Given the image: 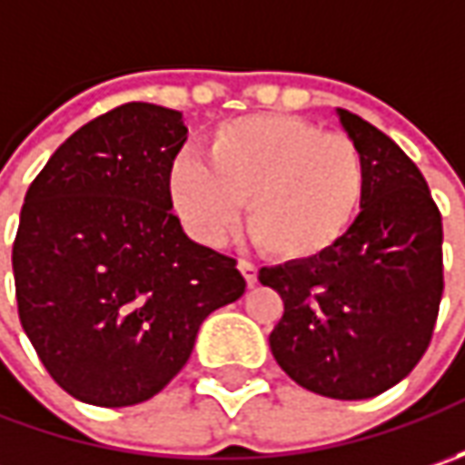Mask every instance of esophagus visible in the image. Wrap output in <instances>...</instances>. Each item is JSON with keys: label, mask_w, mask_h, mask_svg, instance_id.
<instances>
[{"label": "esophagus", "mask_w": 465, "mask_h": 465, "mask_svg": "<svg viewBox=\"0 0 465 465\" xmlns=\"http://www.w3.org/2000/svg\"><path fill=\"white\" fill-rule=\"evenodd\" d=\"M238 269H241V274L245 277V284H248V287H253V284L259 282V269H256L251 261H238Z\"/></svg>", "instance_id": "34e87169"}]
</instances>
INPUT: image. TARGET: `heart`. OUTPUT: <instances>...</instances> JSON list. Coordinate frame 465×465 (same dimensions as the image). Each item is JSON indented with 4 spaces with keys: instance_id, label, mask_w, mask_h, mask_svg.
<instances>
[{
    "instance_id": "1",
    "label": "heart",
    "mask_w": 465,
    "mask_h": 465,
    "mask_svg": "<svg viewBox=\"0 0 465 465\" xmlns=\"http://www.w3.org/2000/svg\"><path fill=\"white\" fill-rule=\"evenodd\" d=\"M165 193L188 232L223 242L241 220L282 261H312L344 241L365 199V160L347 134L287 114H251L214 126L204 163L181 154Z\"/></svg>"
}]
</instances>
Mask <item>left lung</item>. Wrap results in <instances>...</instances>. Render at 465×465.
<instances>
[{
	"instance_id": "left-lung-1",
	"label": "left lung",
	"mask_w": 465,
	"mask_h": 465,
	"mask_svg": "<svg viewBox=\"0 0 465 465\" xmlns=\"http://www.w3.org/2000/svg\"><path fill=\"white\" fill-rule=\"evenodd\" d=\"M365 160L362 212L312 261L263 266L284 315L269 336L279 367L312 393L360 401L403 381L432 339L442 297V220L420 168L383 132L336 108Z\"/></svg>"
}]
</instances>
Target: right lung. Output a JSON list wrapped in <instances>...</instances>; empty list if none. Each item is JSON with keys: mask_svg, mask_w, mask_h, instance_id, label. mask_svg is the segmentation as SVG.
<instances>
[{"mask_svg": "<svg viewBox=\"0 0 465 465\" xmlns=\"http://www.w3.org/2000/svg\"><path fill=\"white\" fill-rule=\"evenodd\" d=\"M183 116L126 103L84 124L30 183L12 248L20 323L48 375L93 406L153 399L199 326L235 302V259L191 241L165 175Z\"/></svg>", "mask_w": 465, "mask_h": 465, "instance_id": "1", "label": "right lung"}]
</instances>
